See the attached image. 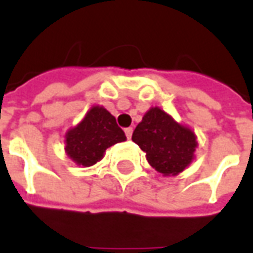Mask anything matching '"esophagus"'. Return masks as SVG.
<instances>
[{
    "label": "esophagus",
    "mask_w": 253,
    "mask_h": 253,
    "mask_svg": "<svg viewBox=\"0 0 253 253\" xmlns=\"http://www.w3.org/2000/svg\"><path fill=\"white\" fill-rule=\"evenodd\" d=\"M125 132H126V137L127 138H131V135H132V127H127V128H125Z\"/></svg>",
    "instance_id": "1"
}]
</instances>
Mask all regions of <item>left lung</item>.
Wrapping results in <instances>:
<instances>
[{"instance_id": "1", "label": "left lung", "mask_w": 253, "mask_h": 253, "mask_svg": "<svg viewBox=\"0 0 253 253\" xmlns=\"http://www.w3.org/2000/svg\"><path fill=\"white\" fill-rule=\"evenodd\" d=\"M131 139L146 153L149 164L167 176L186 169L196 148L194 132L157 107L145 114Z\"/></svg>"}]
</instances>
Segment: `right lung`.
<instances>
[{
    "mask_svg": "<svg viewBox=\"0 0 253 253\" xmlns=\"http://www.w3.org/2000/svg\"><path fill=\"white\" fill-rule=\"evenodd\" d=\"M123 141L126 135L115 118L103 107H93L66 134V153L76 164L89 167L103 159L107 148Z\"/></svg>",
    "mask_w": 253,
    "mask_h": 253,
    "instance_id": "1",
    "label": "right lung"
}]
</instances>
